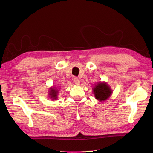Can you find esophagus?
Segmentation results:
<instances>
[{"instance_id":"obj_1","label":"esophagus","mask_w":153,"mask_h":153,"mask_svg":"<svg viewBox=\"0 0 153 153\" xmlns=\"http://www.w3.org/2000/svg\"><path fill=\"white\" fill-rule=\"evenodd\" d=\"M74 83L76 84V85H80V81H79V79L78 78H77V77H74Z\"/></svg>"}]
</instances>
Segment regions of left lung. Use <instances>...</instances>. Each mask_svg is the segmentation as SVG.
<instances>
[{"label":"left lung","mask_w":153,"mask_h":153,"mask_svg":"<svg viewBox=\"0 0 153 153\" xmlns=\"http://www.w3.org/2000/svg\"><path fill=\"white\" fill-rule=\"evenodd\" d=\"M112 91L108 84L105 82H100L93 88V93L95 99L99 101H105L108 99L112 94Z\"/></svg>","instance_id":"obj_1"}]
</instances>
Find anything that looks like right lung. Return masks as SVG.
<instances>
[{
  "label": "right lung",
  "mask_w": 153,
  "mask_h": 153,
  "mask_svg": "<svg viewBox=\"0 0 153 153\" xmlns=\"http://www.w3.org/2000/svg\"><path fill=\"white\" fill-rule=\"evenodd\" d=\"M58 91L55 88H51L49 90V97L53 100H56L57 99Z\"/></svg>",
  "instance_id": "right-lung-1"
}]
</instances>
